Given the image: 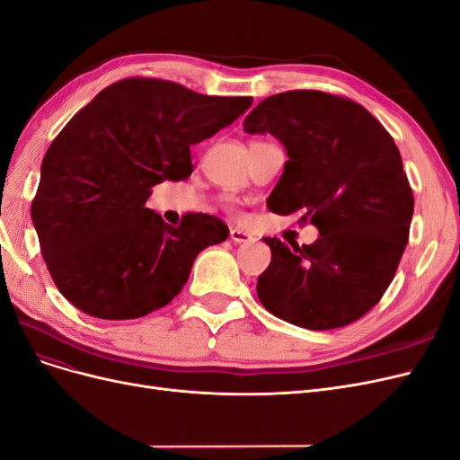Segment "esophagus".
Segmentation results:
<instances>
[{"instance_id":"1","label":"esophagus","mask_w":460,"mask_h":460,"mask_svg":"<svg viewBox=\"0 0 460 460\" xmlns=\"http://www.w3.org/2000/svg\"><path fill=\"white\" fill-rule=\"evenodd\" d=\"M230 240L235 243H247L253 240V235L242 228H230Z\"/></svg>"}]
</instances>
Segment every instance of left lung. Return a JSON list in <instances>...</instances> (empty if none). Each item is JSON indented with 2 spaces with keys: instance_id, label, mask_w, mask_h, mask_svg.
I'll return each instance as SVG.
<instances>
[{
  "instance_id": "1",
  "label": "left lung",
  "mask_w": 460,
  "mask_h": 460,
  "mask_svg": "<svg viewBox=\"0 0 460 460\" xmlns=\"http://www.w3.org/2000/svg\"><path fill=\"white\" fill-rule=\"evenodd\" d=\"M243 127L288 151L270 211H301L320 232L301 247L264 238L272 259L257 280L261 303L309 330L355 323L382 299L409 242L414 198L394 137L363 105L318 90L270 95Z\"/></svg>"
}]
</instances>
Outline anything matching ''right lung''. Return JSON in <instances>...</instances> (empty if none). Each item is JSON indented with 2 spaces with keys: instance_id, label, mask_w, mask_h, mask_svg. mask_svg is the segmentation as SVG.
Returning <instances> with one entry per match:
<instances>
[{
  "instance_id": "right-lung-1",
  "label": "right lung",
  "mask_w": 460,
  "mask_h": 460,
  "mask_svg": "<svg viewBox=\"0 0 460 460\" xmlns=\"http://www.w3.org/2000/svg\"><path fill=\"white\" fill-rule=\"evenodd\" d=\"M253 97L203 95L161 78L107 86L51 142L32 222L55 286L95 318H140L169 305L201 249L225 242L218 217L171 226L151 188L193 171L191 151L252 107Z\"/></svg>"
}]
</instances>
